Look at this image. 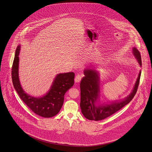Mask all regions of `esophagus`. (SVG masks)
I'll list each match as a JSON object with an SVG mask.
<instances>
[{
  "instance_id": "1",
  "label": "esophagus",
  "mask_w": 152,
  "mask_h": 152,
  "mask_svg": "<svg viewBox=\"0 0 152 152\" xmlns=\"http://www.w3.org/2000/svg\"><path fill=\"white\" fill-rule=\"evenodd\" d=\"M81 78H82V76L81 75H80V74H78V75H77L76 76V77H75V83H79L80 81V80L81 79Z\"/></svg>"
}]
</instances>
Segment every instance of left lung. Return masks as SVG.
<instances>
[{"label":"left lung","instance_id":"obj_1","mask_svg":"<svg viewBox=\"0 0 152 152\" xmlns=\"http://www.w3.org/2000/svg\"><path fill=\"white\" fill-rule=\"evenodd\" d=\"M133 52L141 66L142 61L140 52L136 48H133ZM84 73L85 76L83 77L80 83V108L83 115L86 118L94 121L102 120L114 114L128 104L137 92L141 76L140 72L132 93L125 100L104 106L96 107L94 104L98 98L100 90L98 74L94 70L90 69H86Z\"/></svg>","mask_w":152,"mask_h":152}]
</instances>
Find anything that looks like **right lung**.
I'll return each instance as SVG.
<instances>
[{
    "instance_id": "1",
    "label": "right lung",
    "mask_w": 152,
    "mask_h": 152,
    "mask_svg": "<svg viewBox=\"0 0 152 152\" xmlns=\"http://www.w3.org/2000/svg\"><path fill=\"white\" fill-rule=\"evenodd\" d=\"M19 51L20 46H18L15 52L11 71L15 89L22 101L36 115L45 118L56 115L63 106L65 92L74 84L75 73L68 72L58 74L47 94L40 98L31 97L23 91L19 80Z\"/></svg>"
}]
</instances>
